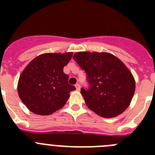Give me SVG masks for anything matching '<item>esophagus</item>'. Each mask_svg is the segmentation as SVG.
<instances>
[{"mask_svg": "<svg viewBox=\"0 0 155 155\" xmlns=\"http://www.w3.org/2000/svg\"><path fill=\"white\" fill-rule=\"evenodd\" d=\"M75 87H76V89L78 90V91H79V90H80V87H81L80 84H79L78 83V84H75Z\"/></svg>", "mask_w": 155, "mask_h": 155, "instance_id": "1", "label": "esophagus"}]
</instances>
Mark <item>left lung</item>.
Returning a JSON list of instances; mask_svg holds the SVG:
<instances>
[{
  "label": "left lung",
  "instance_id": "8db88e82",
  "mask_svg": "<svg viewBox=\"0 0 155 155\" xmlns=\"http://www.w3.org/2000/svg\"><path fill=\"white\" fill-rule=\"evenodd\" d=\"M87 74L89 87L81 93L91 110L104 118L119 116L127 109L135 91L132 74L109 53L78 52L73 57Z\"/></svg>",
  "mask_w": 155,
  "mask_h": 155
}]
</instances>
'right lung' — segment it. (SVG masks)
<instances>
[{
    "label": "right lung",
    "instance_id": "1",
    "mask_svg": "<svg viewBox=\"0 0 155 155\" xmlns=\"http://www.w3.org/2000/svg\"><path fill=\"white\" fill-rule=\"evenodd\" d=\"M72 55V53H44L25 68L19 78L18 92L31 112L46 116L65 105L70 92L76 89L69 84V76L63 71Z\"/></svg>",
    "mask_w": 155,
    "mask_h": 155
}]
</instances>
